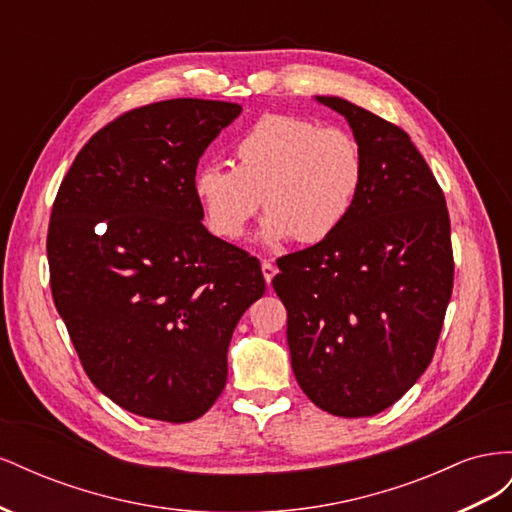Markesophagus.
Here are the masks:
<instances>
[{
  "mask_svg": "<svg viewBox=\"0 0 512 512\" xmlns=\"http://www.w3.org/2000/svg\"><path fill=\"white\" fill-rule=\"evenodd\" d=\"M262 277H265V282H267V286H271V282H273V277H275V273H277V269H275V265L273 262H269V260H262Z\"/></svg>",
  "mask_w": 512,
  "mask_h": 512,
  "instance_id": "34e87169",
  "label": "esophagus"
}]
</instances>
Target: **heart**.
Returning a JSON list of instances; mask_svg holds the SVG:
<instances>
[{"instance_id": "b5f03b06", "label": "heart", "mask_w": 512, "mask_h": 512, "mask_svg": "<svg viewBox=\"0 0 512 512\" xmlns=\"http://www.w3.org/2000/svg\"><path fill=\"white\" fill-rule=\"evenodd\" d=\"M235 166L203 164L192 192L215 237L235 241L265 205L267 245H314L342 228L359 203L367 164L361 143L342 128L292 115L258 119L232 147Z\"/></svg>"}]
</instances>
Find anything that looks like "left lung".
<instances>
[{"instance_id":"obj_1","label":"left lung","mask_w":512,"mask_h":512,"mask_svg":"<svg viewBox=\"0 0 512 512\" xmlns=\"http://www.w3.org/2000/svg\"><path fill=\"white\" fill-rule=\"evenodd\" d=\"M367 175L348 222L277 260L294 378L324 412L374 416L406 395L436 350L453 292L446 200L410 136L344 98Z\"/></svg>"}]
</instances>
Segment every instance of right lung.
<instances>
[{
    "label": "right lung",
    "mask_w": 512,
    "mask_h": 512,
    "mask_svg": "<svg viewBox=\"0 0 512 512\" xmlns=\"http://www.w3.org/2000/svg\"><path fill=\"white\" fill-rule=\"evenodd\" d=\"M241 106L177 98L89 138L59 185L51 292L96 389L166 423L203 416L228 376L239 318L265 294L260 262L203 226L192 179Z\"/></svg>",
    "instance_id": "right-lung-1"
}]
</instances>
